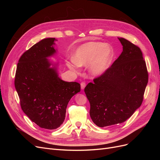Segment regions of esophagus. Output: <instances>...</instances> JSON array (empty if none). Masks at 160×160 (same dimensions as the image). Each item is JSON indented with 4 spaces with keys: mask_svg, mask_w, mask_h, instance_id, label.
<instances>
[{
    "mask_svg": "<svg viewBox=\"0 0 160 160\" xmlns=\"http://www.w3.org/2000/svg\"><path fill=\"white\" fill-rule=\"evenodd\" d=\"M86 86V83L85 82H81V88L82 89H84V88H85Z\"/></svg>",
    "mask_w": 160,
    "mask_h": 160,
    "instance_id": "34e87169",
    "label": "esophagus"
}]
</instances>
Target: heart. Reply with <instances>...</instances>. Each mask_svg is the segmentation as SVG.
Returning <instances> with one entry per match:
<instances>
[{
	"mask_svg": "<svg viewBox=\"0 0 160 160\" xmlns=\"http://www.w3.org/2000/svg\"><path fill=\"white\" fill-rule=\"evenodd\" d=\"M113 50L101 42L92 41L80 45L73 53L72 59L67 65L71 69L78 66L89 64V70L93 75H101L107 71L112 62Z\"/></svg>",
	"mask_w": 160,
	"mask_h": 160,
	"instance_id": "obj_1",
	"label": "heart"
}]
</instances>
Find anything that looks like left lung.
<instances>
[{"mask_svg":"<svg viewBox=\"0 0 160 160\" xmlns=\"http://www.w3.org/2000/svg\"><path fill=\"white\" fill-rule=\"evenodd\" d=\"M122 54L103 74L85 87L90 117L98 127L122 123L141 106L148 82V72L141 49L118 38Z\"/></svg>","mask_w":160,"mask_h":160,"instance_id":"1","label":"left lung"}]
</instances>
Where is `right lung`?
Listing matches in <instances>:
<instances>
[{
	"instance_id": "obj_1",
	"label": "right lung",
	"mask_w": 160,
	"mask_h": 160,
	"mask_svg": "<svg viewBox=\"0 0 160 160\" xmlns=\"http://www.w3.org/2000/svg\"><path fill=\"white\" fill-rule=\"evenodd\" d=\"M55 38H44L25 51L18 60L14 86L21 107L32 122L47 129L63 123L71 98L81 90L77 82L61 79L48 57L56 52Z\"/></svg>"
}]
</instances>
